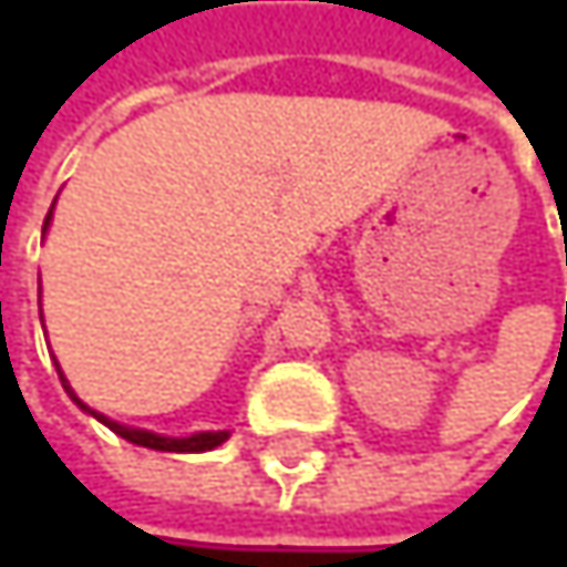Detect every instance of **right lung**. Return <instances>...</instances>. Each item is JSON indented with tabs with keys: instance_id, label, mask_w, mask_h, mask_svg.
Returning a JSON list of instances; mask_svg holds the SVG:
<instances>
[{
	"instance_id": "obj_1",
	"label": "right lung",
	"mask_w": 567,
	"mask_h": 567,
	"mask_svg": "<svg viewBox=\"0 0 567 567\" xmlns=\"http://www.w3.org/2000/svg\"><path fill=\"white\" fill-rule=\"evenodd\" d=\"M49 219H52V213L45 216V226H49ZM58 378H61V371H58ZM61 384H64V391L71 394V388H68V381L61 378ZM71 400L81 406V410H87L91 416H97L104 426H111L117 436H124V440H131V443H137V446H147V450H164V453H206V450H213V446H219L229 433L226 430H219V433H196V436H186V440H173V436H157V433H151V430H131V426H121V423H114V420H107L104 413H94L91 406H84L78 396L71 394Z\"/></svg>"
}]
</instances>
